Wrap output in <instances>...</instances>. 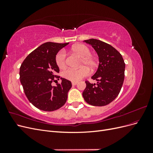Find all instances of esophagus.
<instances>
[{
    "instance_id": "34e87169",
    "label": "esophagus",
    "mask_w": 153,
    "mask_h": 153,
    "mask_svg": "<svg viewBox=\"0 0 153 153\" xmlns=\"http://www.w3.org/2000/svg\"><path fill=\"white\" fill-rule=\"evenodd\" d=\"M77 84V82H72V85H76Z\"/></svg>"
}]
</instances>
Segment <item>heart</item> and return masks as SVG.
<instances>
[{
    "mask_svg": "<svg viewBox=\"0 0 153 153\" xmlns=\"http://www.w3.org/2000/svg\"><path fill=\"white\" fill-rule=\"evenodd\" d=\"M71 51L82 57L81 66H85L90 69H94L98 61L95 57L91 55V50L87 46L82 44L75 45L72 47ZM66 54L64 50H60L55 57V61L60 69H63L66 66ZM89 74V70L86 67H82L80 69H68L62 73L66 79L71 82H78Z\"/></svg>",
    "mask_w": 153,
    "mask_h": 153,
    "instance_id": "1",
    "label": "heart"
}]
</instances>
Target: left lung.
<instances>
[{"label": "left lung", "instance_id": "left-lung-1", "mask_svg": "<svg viewBox=\"0 0 153 153\" xmlns=\"http://www.w3.org/2000/svg\"><path fill=\"white\" fill-rule=\"evenodd\" d=\"M84 41L95 50L100 63L96 72L91 77L97 81V84L86 81L82 96L91 105H106L116 98L121 91L124 79V61L121 54L108 43L96 39Z\"/></svg>", "mask_w": 153, "mask_h": 153}]
</instances>
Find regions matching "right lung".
<instances>
[{"label":"right lung","mask_w":153,"mask_h":153,"mask_svg":"<svg viewBox=\"0 0 153 153\" xmlns=\"http://www.w3.org/2000/svg\"><path fill=\"white\" fill-rule=\"evenodd\" d=\"M69 43L47 42L29 54L20 68V79L25 94L35 107L43 111L56 110L65 104L71 82L61 78V84L52 86L59 68L55 61L59 51ZM57 79V80H58Z\"/></svg>","instance_id":"1"}]
</instances>
